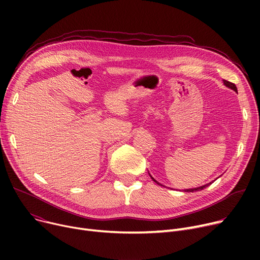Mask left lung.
<instances>
[{
    "mask_svg": "<svg viewBox=\"0 0 260 260\" xmlns=\"http://www.w3.org/2000/svg\"><path fill=\"white\" fill-rule=\"evenodd\" d=\"M223 83H224V85H226L228 87H230V88H232V89H233V90H235L236 92H237V87H236V85L234 84V83H232V82H229V81H226V80H224L223 81ZM151 178L153 179V181H155L157 184H159V185H162V184H160L159 182H157L154 178H153V177L151 176ZM212 183V182H211ZM211 183H209V184H207V185H203V186H199V187H197V188H189V189H185V192H197V190H201V189H203L204 187H207L208 185H210Z\"/></svg>",
    "mask_w": 260,
    "mask_h": 260,
    "instance_id": "obj_1",
    "label": "left lung"
}]
</instances>
